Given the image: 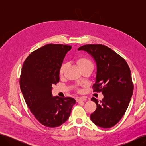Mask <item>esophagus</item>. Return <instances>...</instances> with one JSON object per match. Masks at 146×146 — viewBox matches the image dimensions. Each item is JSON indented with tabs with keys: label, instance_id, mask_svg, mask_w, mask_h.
<instances>
[{
	"label": "esophagus",
	"instance_id": "esophagus-1",
	"mask_svg": "<svg viewBox=\"0 0 146 146\" xmlns=\"http://www.w3.org/2000/svg\"><path fill=\"white\" fill-rule=\"evenodd\" d=\"M77 102H80V101H85L86 99L85 98H77L76 99Z\"/></svg>",
	"mask_w": 146,
	"mask_h": 146
}]
</instances>
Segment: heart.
<instances>
[{
  "label": "heart",
  "mask_w": 146,
  "mask_h": 146,
  "mask_svg": "<svg viewBox=\"0 0 146 146\" xmlns=\"http://www.w3.org/2000/svg\"><path fill=\"white\" fill-rule=\"evenodd\" d=\"M77 63L79 66L80 69L84 68H91L93 69V63L90 59L86 56H81L77 60ZM66 68V64H63L60 67L59 73L60 75H63Z\"/></svg>",
  "instance_id": "obj_1"
}]
</instances>
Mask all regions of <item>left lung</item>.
Returning a JSON list of instances; mask_svg holds the SVG:
<instances>
[{
	"label": "left lung",
	"instance_id": "8db88e82",
	"mask_svg": "<svg viewBox=\"0 0 146 146\" xmlns=\"http://www.w3.org/2000/svg\"><path fill=\"white\" fill-rule=\"evenodd\" d=\"M78 50L87 52L94 59L97 74L92 88L104 95L100 102L91 98L97 105L91 114V121L100 127L111 128L124 115L133 94L129 66L122 56L105 45H84Z\"/></svg>",
	"mask_w": 146,
	"mask_h": 146
}]
</instances>
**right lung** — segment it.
<instances>
[{
	"label": "right lung",
	"instance_id": "add662e5",
	"mask_svg": "<svg viewBox=\"0 0 146 146\" xmlns=\"http://www.w3.org/2000/svg\"><path fill=\"white\" fill-rule=\"evenodd\" d=\"M69 45L49 44L32 52L25 60L19 80L20 88L30 111L48 127L62 125L76 103L70 97H52V85L60 81L59 70Z\"/></svg>",
	"mask_w": 146,
	"mask_h": 146
}]
</instances>
